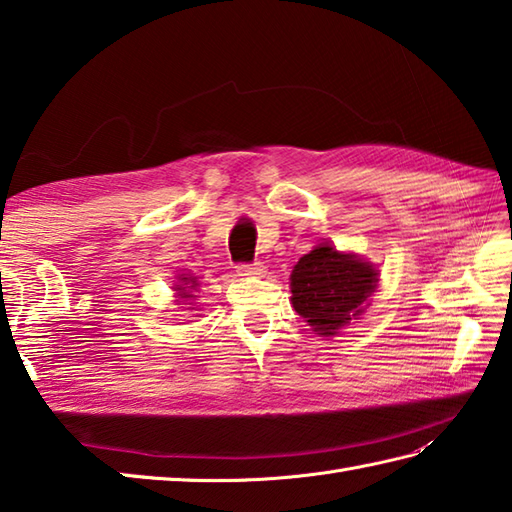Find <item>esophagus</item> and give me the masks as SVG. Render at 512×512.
<instances>
[{
    "label": "esophagus",
    "instance_id": "1",
    "mask_svg": "<svg viewBox=\"0 0 512 512\" xmlns=\"http://www.w3.org/2000/svg\"><path fill=\"white\" fill-rule=\"evenodd\" d=\"M266 273V266L262 262H253V264H239L237 266V275L239 277H262Z\"/></svg>",
    "mask_w": 512,
    "mask_h": 512
}]
</instances>
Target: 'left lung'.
<instances>
[{"instance_id":"8db88e82","label":"left lung","mask_w":512,"mask_h":512,"mask_svg":"<svg viewBox=\"0 0 512 512\" xmlns=\"http://www.w3.org/2000/svg\"><path fill=\"white\" fill-rule=\"evenodd\" d=\"M378 286V270L354 253H339L330 244L314 246L290 275L292 308L323 336L363 314Z\"/></svg>"}]
</instances>
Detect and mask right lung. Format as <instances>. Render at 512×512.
I'll list each match as a JSON object with an SVG mask.
<instances>
[{"mask_svg":"<svg viewBox=\"0 0 512 512\" xmlns=\"http://www.w3.org/2000/svg\"><path fill=\"white\" fill-rule=\"evenodd\" d=\"M198 277H191V275H180L178 277V284L173 286V290L178 292L180 299H191L193 290H198Z\"/></svg>","mask_w":512,"mask_h":512,"instance_id":"add662e5","label":"right lung"}]
</instances>
